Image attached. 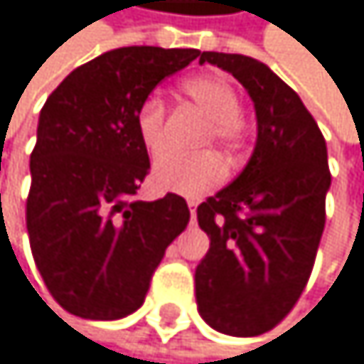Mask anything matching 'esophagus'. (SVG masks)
Here are the masks:
<instances>
[{
  "instance_id": "1",
  "label": "esophagus",
  "mask_w": 364,
  "mask_h": 364,
  "mask_svg": "<svg viewBox=\"0 0 364 364\" xmlns=\"http://www.w3.org/2000/svg\"><path fill=\"white\" fill-rule=\"evenodd\" d=\"M188 207H190V216H192V223L196 220V203L194 200H188Z\"/></svg>"
}]
</instances>
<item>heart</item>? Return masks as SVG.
Instances as JSON below:
<instances>
[{
    "label": "heart",
    "mask_w": 364,
    "mask_h": 364,
    "mask_svg": "<svg viewBox=\"0 0 364 364\" xmlns=\"http://www.w3.org/2000/svg\"><path fill=\"white\" fill-rule=\"evenodd\" d=\"M188 100L207 115V129L203 141H216L229 152L240 150L245 144V119L240 115V95L229 78L223 74H198L181 85ZM166 107L159 97H146L135 113V131L141 146L157 155L166 139ZM225 161L216 152L200 155H176L166 152L155 161L152 181L164 192L181 196H198L212 190L225 178Z\"/></svg>",
    "instance_id": "b5f03b06"
}]
</instances>
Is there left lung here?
<instances>
[{"mask_svg":"<svg viewBox=\"0 0 364 364\" xmlns=\"http://www.w3.org/2000/svg\"><path fill=\"white\" fill-rule=\"evenodd\" d=\"M200 63L247 89L257 139L245 170L196 209L209 235L194 275L196 304L214 330L257 336L295 308L312 273L332 181L328 148L301 97L271 67L223 52H203Z\"/></svg>","mask_w":364,"mask_h":364,"instance_id":"8db88e82","label":"left lung"}]
</instances>
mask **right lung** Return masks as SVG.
Segmentation results:
<instances>
[{"label":"right lung","instance_id":"right-lung-1","mask_svg":"<svg viewBox=\"0 0 364 364\" xmlns=\"http://www.w3.org/2000/svg\"><path fill=\"white\" fill-rule=\"evenodd\" d=\"M198 50L117 48L74 69L41 109L26 225L36 269L60 308L129 316L168 245L190 223L183 196L133 200L150 170L135 113Z\"/></svg>","mask_w":364,"mask_h":364}]
</instances>
